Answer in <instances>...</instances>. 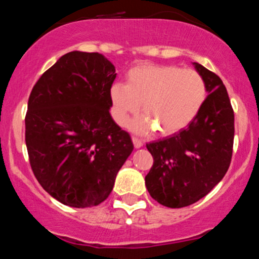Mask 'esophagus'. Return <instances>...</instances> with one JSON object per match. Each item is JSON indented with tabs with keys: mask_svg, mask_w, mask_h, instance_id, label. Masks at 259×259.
<instances>
[{
	"mask_svg": "<svg viewBox=\"0 0 259 259\" xmlns=\"http://www.w3.org/2000/svg\"><path fill=\"white\" fill-rule=\"evenodd\" d=\"M133 144H134L135 149H140V147L144 145L143 140H140V139L136 138V136H133Z\"/></svg>",
	"mask_w": 259,
	"mask_h": 259,
	"instance_id": "1",
	"label": "esophagus"
}]
</instances>
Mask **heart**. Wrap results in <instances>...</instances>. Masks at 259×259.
<instances>
[{"instance_id":"obj_1","label":"heart","mask_w":259,"mask_h":259,"mask_svg":"<svg viewBox=\"0 0 259 259\" xmlns=\"http://www.w3.org/2000/svg\"><path fill=\"white\" fill-rule=\"evenodd\" d=\"M205 98L203 76L175 65H138L127 72L126 84L114 83L110 88L118 124H126L141 103L144 114L132 124L141 134L153 129L164 136L181 132L198 115Z\"/></svg>"}]
</instances>
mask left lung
Wrapping results in <instances>:
<instances>
[{
	"label": "left lung",
	"instance_id": "8db88e82",
	"mask_svg": "<svg viewBox=\"0 0 259 259\" xmlns=\"http://www.w3.org/2000/svg\"><path fill=\"white\" fill-rule=\"evenodd\" d=\"M206 84L205 102L186 129L146 145L153 164L145 177L150 195L168 208L205 197L224 178L232 157L235 115L226 87L214 72L194 62Z\"/></svg>",
	"mask_w": 259,
	"mask_h": 259
}]
</instances>
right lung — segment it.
Instances as JSON below:
<instances>
[{
    "label": "right lung",
    "mask_w": 259,
    "mask_h": 259,
    "mask_svg": "<svg viewBox=\"0 0 259 259\" xmlns=\"http://www.w3.org/2000/svg\"><path fill=\"white\" fill-rule=\"evenodd\" d=\"M115 67L98 53L62 55L34 84L25 114V145L40 186L72 208L109 197L134 150L109 109Z\"/></svg>",
    "instance_id": "obj_1"
}]
</instances>
